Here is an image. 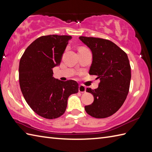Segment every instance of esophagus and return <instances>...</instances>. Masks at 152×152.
Masks as SVG:
<instances>
[{"label":"esophagus","mask_w":152,"mask_h":152,"mask_svg":"<svg viewBox=\"0 0 152 152\" xmlns=\"http://www.w3.org/2000/svg\"><path fill=\"white\" fill-rule=\"evenodd\" d=\"M78 91L80 93H85L86 92V88L83 85H80L79 88H78Z\"/></svg>","instance_id":"esophagus-1"}]
</instances>
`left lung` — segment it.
<instances>
[{
    "instance_id": "left-lung-1",
    "label": "left lung",
    "mask_w": 152,
    "mask_h": 152,
    "mask_svg": "<svg viewBox=\"0 0 152 152\" xmlns=\"http://www.w3.org/2000/svg\"><path fill=\"white\" fill-rule=\"evenodd\" d=\"M79 38L92 51L89 74L97 76L96 79L100 80L97 89H86L94 96V101L86 106L85 110L93 118H108L121 108L129 91L131 71L127 55L110 40Z\"/></svg>"
}]
</instances>
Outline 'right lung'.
I'll use <instances>...</instances> for the list:
<instances>
[{
    "instance_id": "add662e5",
    "label": "right lung",
    "mask_w": 152,
    "mask_h": 152,
    "mask_svg": "<svg viewBox=\"0 0 152 152\" xmlns=\"http://www.w3.org/2000/svg\"><path fill=\"white\" fill-rule=\"evenodd\" d=\"M72 37H40L25 50L19 61L21 91L31 109L41 117L56 119L66 110L68 98L78 92L74 80L63 82L53 77V67L59 66Z\"/></svg>"
}]
</instances>
